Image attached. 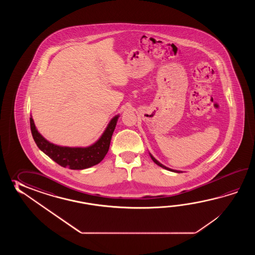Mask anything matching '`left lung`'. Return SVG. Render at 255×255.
<instances>
[{"label": "left lung", "instance_id": "1", "mask_svg": "<svg viewBox=\"0 0 255 255\" xmlns=\"http://www.w3.org/2000/svg\"><path fill=\"white\" fill-rule=\"evenodd\" d=\"M150 157H151L152 160H153V161H154V162L156 163V164H157V165H158V166H159V167H161V168H166V169H168V170H170V171H173V172H177V173H179V172H180V171H179V170H175V169H171V168H167V167H165V166H164V165H162V164H161V163L158 162V161H157V159H156V158H155V157H153V156H152L151 154H150Z\"/></svg>", "mask_w": 255, "mask_h": 255}]
</instances>
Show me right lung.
Wrapping results in <instances>:
<instances>
[{"mask_svg":"<svg viewBox=\"0 0 255 255\" xmlns=\"http://www.w3.org/2000/svg\"><path fill=\"white\" fill-rule=\"evenodd\" d=\"M119 118V115L114 117L100 138L87 147L61 146L49 142L36 129L32 117L30 118V127L37 146L54 162L70 169H85L102 161L107 155Z\"/></svg>","mask_w":255,"mask_h":255,"instance_id":"add662e5","label":"right lung"}]
</instances>
